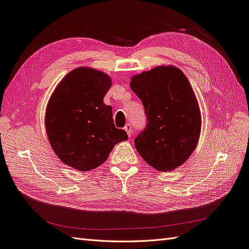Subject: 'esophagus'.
Returning <instances> with one entry per match:
<instances>
[{"label":"esophagus","mask_w":249,"mask_h":249,"mask_svg":"<svg viewBox=\"0 0 249 249\" xmlns=\"http://www.w3.org/2000/svg\"><path fill=\"white\" fill-rule=\"evenodd\" d=\"M124 131L128 133V136L129 137H131L132 136V125L130 124H125V126H124Z\"/></svg>","instance_id":"esophagus-1"}]
</instances>
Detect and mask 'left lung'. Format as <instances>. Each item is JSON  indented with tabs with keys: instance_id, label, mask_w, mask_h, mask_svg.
<instances>
[{
	"instance_id": "left-lung-1",
	"label": "left lung",
	"mask_w": 249,
	"mask_h": 249,
	"mask_svg": "<svg viewBox=\"0 0 249 249\" xmlns=\"http://www.w3.org/2000/svg\"><path fill=\"white\" fill-rule=\"evenodd\" d=\"M147 125L134 139L138 153L159 171H171L189 159L201 132V113L184 72L157 66L131 79Z\"/></svg>"
}]
</instances>
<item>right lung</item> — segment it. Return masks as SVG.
Masks as SVG:
<instances>
[{
  "label": "right lung",
  "mask_w": 249,
  "mask_h": 249,
  "mask_svg": "<svg viewBox=\"0 0 249 249\" xmlns=\"http://www.w3.org/2000/svg\"><path fill=\"white\" fill-rule=\"evenodd\" d=\"M111 84L105 72L79 68L62 79L48 101V141L59 159L79 171L99 167L115 144L128 139L114 124L112 107L104 102Z\"/></svg>",
  "instance_id": "add662e5"
}]
</instances>
